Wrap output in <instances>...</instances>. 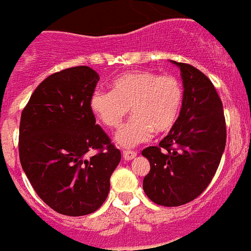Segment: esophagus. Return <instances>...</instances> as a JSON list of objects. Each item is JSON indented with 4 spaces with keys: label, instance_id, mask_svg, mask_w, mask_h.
Listing matches in <instances>:
<instances>
[{
    "label": "esophagus",
    "instance_id": "34e87169",
    "mask_svg": "<svg viewBox=\"0 0 251 251\" xmlns=\"http://www.w3.org/2000/svg\"><path fill=\"white\" fill-rule=\"evenodd\" d=\"M122 156H124V158H125L126 161H130L132 160V158L136 157V152H134V151H124Z\"/></svg>",
    "mask_w": 251,
    "mask_h": 251
}]
</instances>
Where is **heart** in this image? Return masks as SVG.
<instances>
[{"instance_id":"heart-1","label":"heart","mask_w":251,"mask_h":251,"mask_svg":"<svg viewBox=\"0 0 251 251\" xmlns=\"http://www.w3.org/2000/svg\"><path fill=\"white\" fill-rule=\"evenodd\" d=\"M183 104V87L176 77L152 71H129L112 81V90L91 94L93 115L109 129L125 116L132 119L116 134V143L131 148L148 142L153 132H166L176 124Z\"/></svg>"}]
</instances>
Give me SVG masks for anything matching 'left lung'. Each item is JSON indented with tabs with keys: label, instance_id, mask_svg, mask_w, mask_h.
I'll return each instance as SVG.
<instances>
[{
	"label": "left lung",
	"instance_id": "left-lung-1",
	"mask_svg": "<svg viewBox=\"0 0 251 251\" xmlns=\"http://www.w3.org/2000/svg\"><path fill=\"white\" fill-rule=\"evenodd\" d=\"M180 69L183 104L178 121L158 147H148L150 173L143 179L148 199L162 206H180L210 184L226 148L223 104L211 81L193 66L172 60Z\"/></svg>",
	"mask_w": 251,
	"mask_h": 251
}]
</instances>
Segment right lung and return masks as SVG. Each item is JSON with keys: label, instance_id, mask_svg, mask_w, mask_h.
Listing matches in <instances>:
<instances>
[{"label": "right lung", "instance_id": "1", "mask_svg": "<svg viewBox=\"0 0 251 251\" xmlns=\"http://www.w3.org/2000/svg\"><path fill=\"white\" fill-rule=\"evenodd\" d=\"M98 81L86 66L54 73L33 91L20 117L22 168L40 199L63 215L97 211L121 160L90 109Z\"/></svg>", "mask_w": 251, "mask_h": 251}]
</instances>
